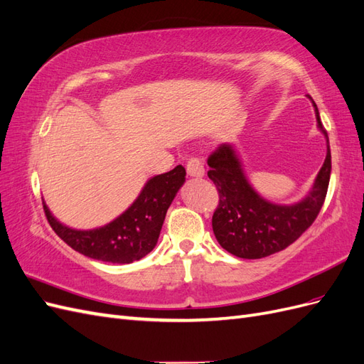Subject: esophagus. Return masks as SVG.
Segmentation results:
<instances>
[{
    "instance_id": "34e87169",
    "label": "esophagus",
    "mask_w": 364,
    "mask_h": 364,
    "mask_svg": "<svg viewBox=\"0 0 364 364\" xmlns=\"http://www.w3.org/2000/svg\"><path fill=\"white\" fill-rule=\"evenodd\" d=\"M186 173L193 176V178H202L205 174L202 159L197 156H191L188 161H186Z\"/></svg>"
}]
</instances>
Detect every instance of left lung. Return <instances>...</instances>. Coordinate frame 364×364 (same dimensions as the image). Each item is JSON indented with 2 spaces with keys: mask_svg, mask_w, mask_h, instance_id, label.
<instances>
[{
  "mask_svg": "<svg viewBox=\"0 0 364 364\" xmlns=\"http://www.w3.org/2000/svg\"><path fill=\"white\" fill-rule=\"evenodd\" d=\"M316 115L317 124L328 141L317 107ZM208 165L209 179L218 191V205L213 215L217 241L238 258L258 259L289 247L313 225L326 197L331 151L328 141L326 158L311 193L291 206L274 205L259 197L249 185L235 151L229 144H220L208 156Z\"/></svg>",
  "mask_w": 364,
  "mask_h": 364,
  "instance_id": "1",
  "label": "left lung"
}]
</instances>
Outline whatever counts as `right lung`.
Segmentation results:
<instances>
[{"instance_id":"right-lung-1","label":"right lung","mask_w":364,"mask_h":364,"mask_svg":"<svg viewBox=\"0 0 364 364\" xmlns=\"http://www.w3.org/2000/svg\"><path fill=\"white\" fill-rule=\"evenodd\" d=\"M182 165L151 178L138 199L114 222L92 230H75L59 223L46 203L43 211L65 243L75 252L92 259L129 264L146 257L156 246L167 209L185 182Z\"/></svg>"}]
</instances>
